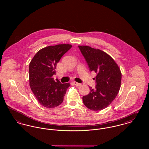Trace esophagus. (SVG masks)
I'll return each mask as SVG.
<instances>
[{
    "label": "esophagus",
    "mask_w": 149,
    "mask_h": 149,
    "mask_svg": "<svg viewBox=\"0 0 149 149\" xmlns=\"http://www.w3.org/2000/svg\"><path fill=\"white\" fill-rule=\"evenodd\" d=\"M74 85H75L76 86H80V85H81L80 83H77L76 81H74Z\"/></svg>",
    "instance_id": "34e87169"
}]
</instances>
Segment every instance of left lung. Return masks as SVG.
Wrapping results in <instances>:
<instances>
[{
	"mask_svg": "<svg viewBox=\"0 0 149 149\" xmlns=\"http://www.w3.org/2000/svg\"><path fill=\"white\" fill-rule=\"evenodd\" d=\"M90 70L97 75V85L90 88L89 93L83 97L85 106L92 111H100L108 106L119 92L122 74L113 58L105 52L88 46H78Z\"/></svg>",
	"mask_w": 149,
	"mask_h": 149,
	"instance_id": "obj_1",
	"label": "left lung"
}]
</instances>
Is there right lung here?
I'll return each mask as SVG.
<instances>
[{
  "label": "right lung",
  "instance_id": "1",
  "mask_svg": "<svg viewBox=\"0 0 149 149\" xmlns=\"http://www.w3.org/2000/svg\"><path fill=\"white\" fill-rule=\"evenodd\" d=\"M70 44L49 46L39 50L29 66V81L31 91L38 102L46 108H55L61 104L70 83L61 84L55 81L57 63L71 49Z\"/></svg>",
  "mask_w": 149,
  "mask_h": 149
}]
</instances>
